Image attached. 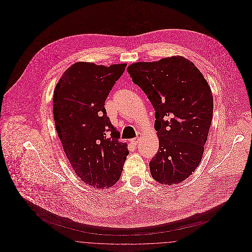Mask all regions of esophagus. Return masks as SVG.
<instances>
[{
  "instance_id": "34e87169",
  "label": "esophagus",
  "mask_w": 252,
  "mask_h": 252,
  "mask_svg": "<svg viewBox=\"0 0 252 252\" xmlns=\"http://www.w3.org/2000/svg\"><path fill=\"white\" fill-rule=\"evenodd\" d=\"M139 140H140V137L138 136L137 138H135V139H132L131 140V143L133 144H138V142H139Z\"/></svg>"
}]
</instances>
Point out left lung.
<instances>
[{
    "label": "left lung",
    "mask_w": 252,
    "mask_h": 252,
    "mask_svg": "<svg viewBox=\"0 0 252 252\" xmlns=\"http://www.w3.org/2000/svg\"><path fill=\"white\" fill-rule=\"evenodd\" d=\"M127 72L155 110L159 149L150 160L151 176L161 184H178L202 160L213 120L212 90L197 67L181 56L138 62Z\"/></svg>",
    "instance_id": "obj_1"
}]
</instances>
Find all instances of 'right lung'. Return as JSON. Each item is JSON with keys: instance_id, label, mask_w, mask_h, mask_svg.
<instances>
[{"instance_id": "1", "label": "right lung", "mask_w": 252, "mask_h": 252, "mask_svg": "<svg viewBox=\"0 0 252 252\" xmlns=\"http://www.w3.org/2000/svg\"><path fill=\"white\" fill-rule=\"evenodd\" d=\"M125 67L77 62L63 73L54 90L55 127L66 156L76 176L99 189L118 181L129 154L105 108Z\"/></svg>"}]
</instances>
